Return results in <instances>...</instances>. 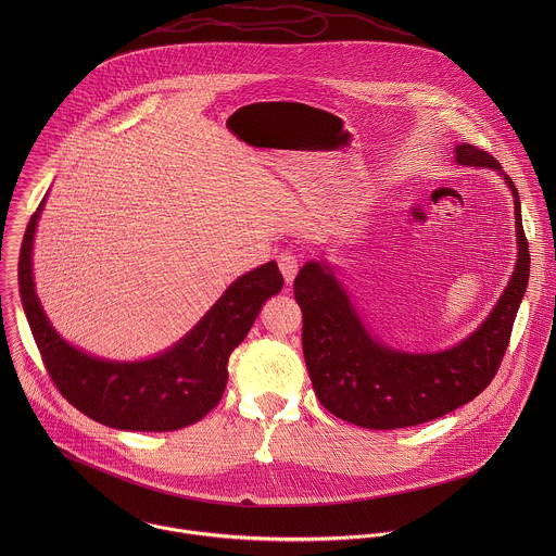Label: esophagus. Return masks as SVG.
I'll list each match as a JSON object with an SVG mask.
<instances>
[{"label": "esophagus", "instance_id": "1", "mask_svg": "<svg viewBox=\"0 0 556 556\" xmlns=\"http://www.w3.org/2000/svg\"><path fill=\"white\" fill-rule=\"evenodd\" d=\"M278 267H280L287 285H291L295 280V276H298L300 261H298V256L293 252H280L278 254Z\"/></svg>", "mask_w": 556, "mask_h": 556}]
</instances>
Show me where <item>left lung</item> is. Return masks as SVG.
I'll list each match as a JSON object with an SVG mask.
<instances>
[{
  "instance_id": "1",
  "label": "left lung",
  "mask_w": 556,
  "mask_h": 556,
  "mask_svg": "<svg viewBox=\"0 0 556 556\" xmlns=\"http://www.w3.org/2000/svg\"><path fill=\"white\" fill-rule=\"evenodd\" d=\"M456 160L503 170L492 154L469 143L456 148ZM503 177L516 205V271L490 317L454 349L410 355L379 344L327 265L313 261L300 269L293 293L304 318V359L315 394L329 413L362 428L396 430L443 417L490 386L507 351L531 267L518 190Z\"/></svg>"
}]
</instances>
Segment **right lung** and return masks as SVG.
Masks as SVG:
<instances>
[{
  "label": "right lung",
  "mask_w": 556,
  "mask_h": 556,
  "mask_svg": "<svg viewBox=\"0 0 556 556\" xmlns=\"http://www.w3.org/2000/svg\"><path fill=\"white\" fill-rule=\"evenodd\" d=\"M45 201L38 205L18 256V287L45 368L75 408L117 430L170 432L203 419L225 394L229 355L250 331L265 300L282 289L274 261L243 274L201 323L154 359L117 364L80 353L45 317L31 278V243Z\"/></svg>",
  "instance_id": "right-lung-1"
}]
</instances>
